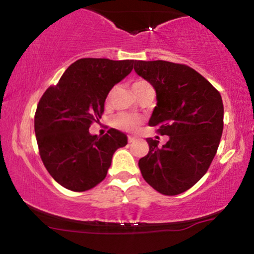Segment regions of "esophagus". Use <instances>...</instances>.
Instances as JSON below:
<instances>
[{
  "mask_svg": "<svg viewBox=\"0 0 254 254\" xmlns=\"http://www.w3.org/2000/svg\"><path fill=\"white\" fill-rule=\"evenodd\" d=\"M127 141H129V143H132L136 141V138L133 136H127Z\"/></svg>",
  "mask_w": 254,
  "mask_h": 254,
  "instance_id": "obj_1",
  "label": "esophagus"
}]
</instances>
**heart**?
<instances>
[{
	"instance_id": "b5f03b06",
	"label": "heart",
	"mask_w": 254,
	"mask_h": 254,
	"mask_svg": "<svg viewBox=\"0 0 254 254\" xmlns=\"http://www.w3.org/2000/svg\"><path fill=\"white\" fill-rule=\"evenodd\" d=\"M149 84L147 81L144 80H136L132 82V90L135 92V94L139 92L144 86ZM142 123V118L139 116L136 115H118L116 116L113 119V124L115 127H117L118 129L122 130H127V131H133L138 129V127Z\"/></svg>"
}]
</instances>
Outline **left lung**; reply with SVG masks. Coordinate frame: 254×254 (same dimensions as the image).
<instances>
[{
  "label": "left lung",
  "mask_w": 254,
  "mask_h": 254,
  "mask_svg": "<svg viewBox=\"0 0 254 254\" xmlns=\"http://www.w3.org/2000/svg\"><path fill=\"white\" fill-rule=\"evenodd\" d=\"M133 69L156 90L149 125L170 137L162 147L147 138L149 153L138 161L142 177L166 196L183 193L206 173L216 155L223 131L222 98L185 64L136 61Z\"/></svg>",
  "instance_id": "left-lung-1"
}]
</instances>
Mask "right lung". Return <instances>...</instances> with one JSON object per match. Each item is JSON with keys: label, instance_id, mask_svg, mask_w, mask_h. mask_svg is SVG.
<instances>
[{"label": "right lung", "instance_id": "add662e5", "mask_svg": "<svg viewBox=\"0 0 254 254\" xmlns=\"http://www.w3.org/2000/svg\"><path fill=\"white\" fill-rule=\"evenodd\" d=\"M135 61L81 58L45 90L34 115L39 155L50 176L70 191L90 190L106 177L112 156L127 137L111 129L103 137L89 127L104 113L112 87L130 74Z\"/></svg>", "mask_w": 254, "mask_h": 254}]
</instances>
